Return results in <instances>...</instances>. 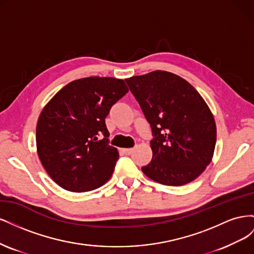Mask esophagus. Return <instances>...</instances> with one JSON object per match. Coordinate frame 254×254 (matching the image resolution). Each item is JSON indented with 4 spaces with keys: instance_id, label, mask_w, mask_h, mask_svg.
<instances>
[{
    "instance_id": "obj_1",
    "label": "esophagus",
    "mask_w": 254,
    "mask_h": 254,
    "mask_svg": "<svg viewBox=\"0 0 254 254\" xmlns=\"http://www.w3.org/2000/svg\"><path fill=\"white\" fill-rule=\"evenodd\" d=\"M132 148H122V151L125 153V155H130L132 152Z\"/></svg>"
}]
</instances>
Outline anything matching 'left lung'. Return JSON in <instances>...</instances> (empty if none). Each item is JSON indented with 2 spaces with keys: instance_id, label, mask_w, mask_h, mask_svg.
<instances>
[{
  "instance_id": "8db88e82",
  "label": "left lung",
  "mask_w": 254,
  "mask_h": 254,
  "mask_svg": "<svg viewBox=\"0 0 254 254\" xmlns=\"http://www.w3.org/2000/svg\"><path fill=\"white\" fill-rule=\"evenodd\" d=\"M125 80L152 130V159L142 172L165 186L195 180L211 163L216 144V124L202 96L166 71Z\"/></svg>"
}]
</instances>
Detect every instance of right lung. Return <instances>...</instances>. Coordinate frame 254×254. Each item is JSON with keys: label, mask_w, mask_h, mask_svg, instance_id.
Returning <instances> with one entry per match:
<instances>
[{"label": "right lung", "mask_w": 254, "mask_h": 254, "mask_svg": "<svg viewBox=\"0 0 254 254\" xmlns=\"http://www.w3.org/2000/svg\"><path fill=\"white\" fill-rule=\"evenodd\" d=\"M127 92L123 79L93 76L67 83L44 106L37 122V152L59 187L82 193L110 179L119 151L108 144L105 119Z\"/></svg>", "instance_id": "add662e5"}]
</instances>
